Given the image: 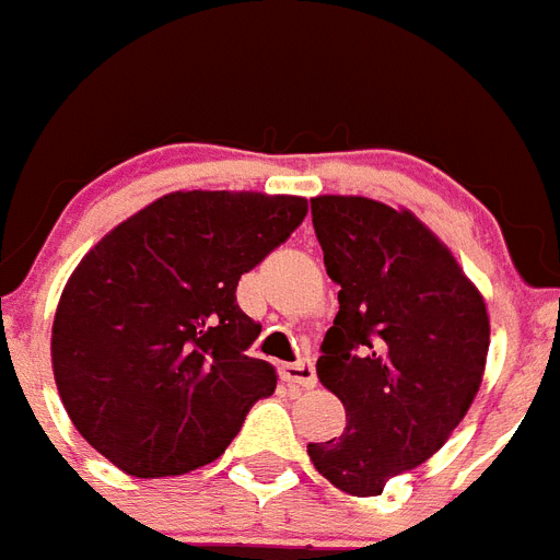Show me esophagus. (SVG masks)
<instances>
[{
  "label": "esophagus",
  "instance_id": "obj_1",
  "mask_svg": "<svg viewBox=\"0 0 560 560\" xmlns=\"http://www.w3.org/2000/svg\"><path fill=\"white\" fill-rule=\"evenodd\" d=\"M281 378L293 387L313 389L316 387V370L310 361H293V364H281Z\"/></svg>",
  "mask_w": 560,
  "mask_h": 560
}]
</instances>
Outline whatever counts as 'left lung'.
I'll return each mask as SVG.
<instances>
[{
    "label": "left lung",
    "instance_id": "left-lung-1",
    "mask_svg": "<svg viewBox=\"0 0 560 560\" xmlns=\"http://www.w3.org/2000/svg\"><path fill=\"white\" fill-rule=\"evenodd\" d=\"M310 201L327 276L341 284L316 373L345 404L347 427L307 455L338 490L382 495L439 453L476 401L490 313L412 210L368 196Z\"/></svg>",
    "mask_w": 560,
    "mask_h": 560
}]
</instances>
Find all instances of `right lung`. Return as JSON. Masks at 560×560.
Wrapping results in <instances>:
<instances>
[{"instance_id":"1","label":"right lung","mask_w":560,"mask_h":560,"mask_svg":"<svg viewBox=\"0 0 560 560\" xmlns=\"http://www.w3.org/2000/svg\"><path fill=\"white\" fill-rule=\"evenodd\" d=\"M307 215L304 196L173 190L98 238L50 332L59 398L82 439L136 478L215 462L276 368L244 355L261 324L236 284Z\"/></svg>"}]
</instances>
